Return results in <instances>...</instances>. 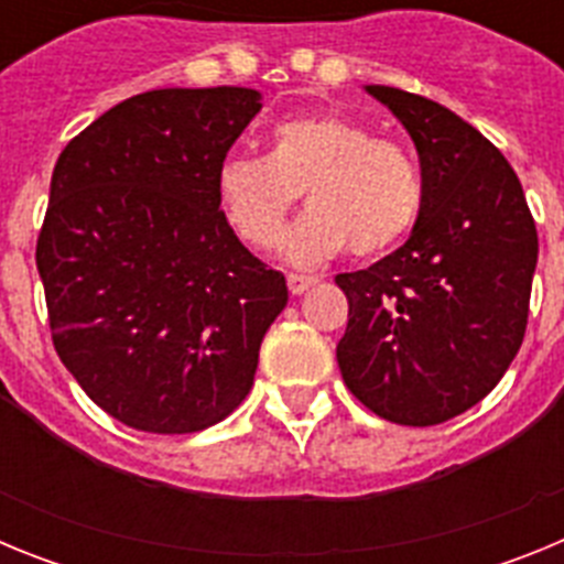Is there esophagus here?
<instances>
[{
	"label": "esophagus",
	"instance_id": "obj_1",
	"mask_svg": "<svg viewBox=\"0 0 564 564\" xmlns=\"http://www.w3.org/2000/svg\"><path fill=\"white\" fill-rule=\"evenodd\" d=\"M316 282L318 276H307V273H288V291H291L293 296H302V293L311 291Z\"/></svg>",
	"mask_w": 564,
	"mask_h": 564
}]
</instances>
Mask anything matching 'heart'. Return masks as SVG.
Listing matches in <instances>:
<instances>
[{
  "instance_id": "b5f03b06",
  "label": "heart",
  "mask_w": 564,
  "mask_h": 564,
  "mask_svg": "<svg viewBox=\"0 0 564 564\" xmlns=\"http://www.w3.org/2000/svg\"><path fill=\"white\" fill-rule=\"evenodd\" d=\"M302 192L311 212L285 237V257L302 268L347 248L364 259L392 251L415 228L426 197L410 149L336 112L279 121L265 158L234 154L217 169L228 226L259 251L279 246Z\"/></svg>"
}]
</instances>
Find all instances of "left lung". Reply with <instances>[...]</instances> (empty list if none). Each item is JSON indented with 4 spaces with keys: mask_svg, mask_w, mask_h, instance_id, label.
I'll return each instance as SVG.
<instances>
[{
    "mask_svg": "<svg viewBox=\"0 0 564 564\" xmlns=\"http://www.w3.org/2000/svg\"><path fill=\"white\" fill-rule=\"evenodd\" d=\"M406 127L423 197L412 237L364 271L338 273L347 390L401 426H435L495 390L528 325L536 239L520 177L495 143L430 98L370 84Z\"/></svg>",
    "mask_w": 564,
    "mask_h": 564,
    "instance_id": "1",
    "label": "left lung"
}]
</instances>
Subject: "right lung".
Masks as SVG:
<instances>
[{"mask_svg": "<svg viewBox=\"0 0 564 564\" xmlns=\"http://www.w3.org/2000/svg\"><path fill=\"white\" fill-rule=\"evenodd\" d=\"M257 89H152L58 154L36 268L62 364L115 421L154 435L220 423L253 383L285 276L220 212L217 169Z\"/></svg>", "mask_w": 564, "mask_h": 564, "instance_id": "add662e5", "label": "right lung"}]
</instances>
